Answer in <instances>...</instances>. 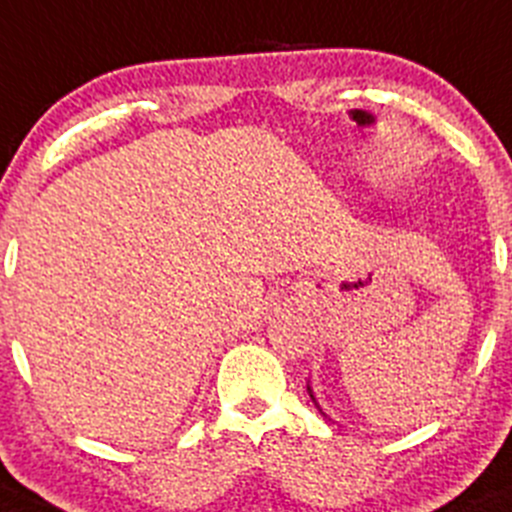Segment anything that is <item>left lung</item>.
<instances>
[{"label":"left lung","instance_id":"1","mask_svg":"<svg viewBox=\"0 0 512 512\" xmlns=\"http://www.w3.org/2000/svg\"><path fill=\"white\" fill-rule=\"evenodd\" d=\"M306 389H309V397H311V402H314V405L319 407V402H316V397H314V389H311V384H309V382H306ZM319 412H321V407H319ZM321 415L326 417V412H321Z\"/></svg>","mask_w":512,"mask_h":512}]
</instances>
